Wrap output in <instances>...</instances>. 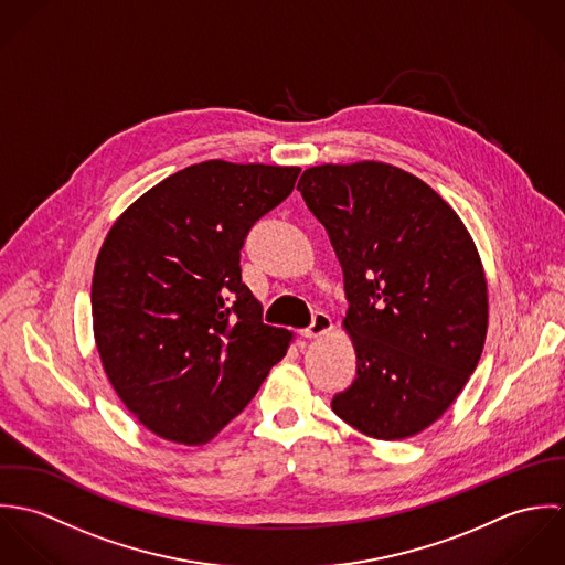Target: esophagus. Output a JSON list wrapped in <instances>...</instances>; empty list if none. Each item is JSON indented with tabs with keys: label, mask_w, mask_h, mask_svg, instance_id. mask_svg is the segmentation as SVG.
Returning <instances> with one entry per match:
<instances>
[{
	"label": "esophagus",
	"mask_w": 565,
	"mask_h": 565,
	"mask_svg": "<svg viewBox=\"0 0 565 565\" xmlns=\"http://www.w3.org/2000/svg\"><path fill=\"white\" fill-rule=\"evenodd\" d=\"M330 328H332V320L323 311H316L313 320L302 330V334L309 337V339H316V337H320L323 332H328Z\"/></svg>",
	"instance_id": "34e87169"
}]
</instances>
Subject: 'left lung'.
I'll return each mask as SVG.
<instances>
[{"label": "left lung", "mask_w": 565, "mask_h": 565, "mask_svg": "<svg viewBox=\"0 0 565 565\" xmlns=\"http://www.w3.org/2000/svg\"><path fill=\"white\" fill-rule=\"evenodd\" d=\"M343 269L356 379L332 411L374 439L428 428L477 370L487 334L483 265L459 215L387 162L309 167L300 182Z\"/></svg>", "instance_id": "8db88e82"}]
</instances>
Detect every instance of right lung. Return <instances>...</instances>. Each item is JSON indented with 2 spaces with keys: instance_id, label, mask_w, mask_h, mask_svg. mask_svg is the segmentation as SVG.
<instances>
[{
  "instance_id": "add662e5",
  "label": "right lung",
  "mask_w": 565,
  "mask_h": 565,
  "mask_svg": "<svg viewBox=\"0 0 565 565\" xmlns=\"http://www.w3.org/2000/svg\"><path fill=\"white\" fill-rule=\"evenodd\" d=\"M300 167L206 161L164 178L110 228L93 287V332L121 403L162 439H213L287 354L242 280L249 228Z\"/></svg>"
}]
</instances>
